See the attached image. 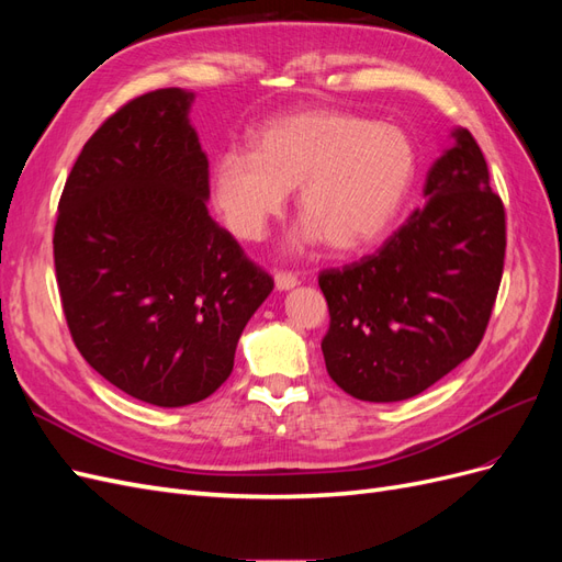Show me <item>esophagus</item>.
<instances>
[{"label": "esophagus", "mask_w": 562, "mask_h": 562, "mask_svg": "<svg viewBox=\"0 0 562 562\" xmlns=\"http://www.w3.org/2000/svg\"><path fill=\"white\" fill-rule=\"evenodd\" d=\"M274 283H277L279 291H291V288H295L300 281H297L293 271H277Z\"/></svg>", "instance_id": "obj_1"}]
</instances>
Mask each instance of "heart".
<instances>
[{"mask_svg": "<svg viewBox=\"0 0 562 562\" xmlns=\"http://www.w3.org/2000/svg\"><path fill=\"white\" fill-rule=\"evenodd\" d=\"M415 168L413 140L398 126L307 110L267 124L255 151L217 155L211 187L227 227L246 241L262 239L300 187V244L326 239L333 250L351 252L378 241L394 223Z\"/></svg>", "mask_w": 562, "mask_h": 562, "instance_id": "obj_1", "label": "heart"}]
</instances>
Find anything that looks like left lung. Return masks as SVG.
I'll return each instance as SVG.
<instances>
[{
	"mask_svg": "<svg viewBox=\"0 0 562 562\" xmlns=\"http://www.w3.org/2000/svg\"><path fill=\"white\" fill-rule=\"evenodd\" d=\"M427 173L429 201L378 252L323 269L330 326L321 349L349 396L394 403L422 394L479 349L495 307L506 213L467 128Z\"/></svg>",
	"mask_w": 562,
	"mask_h": 562,
	"instance_id": "8db88e82",
	"label": "left lung"
}]
</instances>
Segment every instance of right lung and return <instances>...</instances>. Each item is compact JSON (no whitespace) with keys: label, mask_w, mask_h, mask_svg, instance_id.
Returning <instances> with one entry per match:
<instances>
[{"label":"right lung","mask_w":562,"mask_h":562,"mask_svg":"<svg viewBox=\"0 0 562 562\" xmlns=\"http://www.w3.org/2000/svg\"><path fill=\"white\" fill-rule=\"evenodd\" d=\"M192 98L159 89L110 114L67 176L54 229L75 347L110 384L159 407L209 398L229 378L274 288L209 215Z\"/></svg>","instance_id":"right-lung-1"}]
</instances>
